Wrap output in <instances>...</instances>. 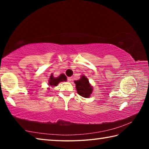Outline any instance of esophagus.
<instances>
[{
    "instance_id": "34e87169",
    "label": "esophagus",
    "mask_w": 149,
    "mask_h": 149,
    "mask_svg": "<svg viewBox=\"0 0 149 149\" xmlns=\"http://www.w3.org/2000/svg\"><path fill=\"white\" fill-rule=\"evenodd\" d=\"M72 77H68V81H72Z\"/></svg>"
}]
</instances>
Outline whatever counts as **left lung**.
Instances as JSON below:
<instances>
[{
	"instance_id": "8db88e82",
	"label": "left lung",
	"mask_w": 149,
	"mask_h": 149,
	"mask_svg": "<svg viewBox=\"0 0 149 149\" xmlns=\"http://www.w3.org/2000/svg\"><path fill=\"white\" fill-rule=\"evenodd\" d=\"M77 93L83 97L88 98L91 96L93 91V88L91 86L89 81L85 76H81L79 80L75 81Z\"/></svg>"
}]
</instances>
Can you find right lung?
Here are the masks:
<instances>
[{
    "instance_id": "right-lung-1",
    "label": "right lung",
    "mask_w": 149,
    "mask_h": 149,
    "mask_svg": "<svg viewBox=\"0 0 149 149\" xmlns=\"http://www.w3.org/2000/svg\"><path fill=\"white\" fill-rule=\"evenodd\" d=\"M63 81H66V77H65V75L64 74H61L59 77H54L53 75L52 74L50 77L49 84L50 86L55 87L57 86L58 84L60 82Z\"/></svg>"
}]
</instances>
